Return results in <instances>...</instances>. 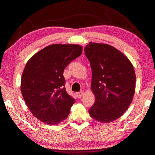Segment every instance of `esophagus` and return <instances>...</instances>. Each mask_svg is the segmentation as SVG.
Segmentation results:
<instances>
[{
	"label": "esophagus",
	"instance_id": "obj_1",
	"mask_svg": "<svg viewBox=\"0 0 155 155\" xmlns=\"http://www.w3.org/2000/svg\"><path fill=\"white\" fill-rule=\"evenodd\" d=\"M84 94V92H83V91H81L80 92H77V93H76V95H77V97H78V98H81V97L83 96V95Z\"/></svg>",
	"mask_w": 155,
	"mask_h": 155
}]
</instances>
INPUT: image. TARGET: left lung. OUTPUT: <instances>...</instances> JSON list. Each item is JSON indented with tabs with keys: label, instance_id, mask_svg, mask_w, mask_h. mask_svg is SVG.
I'll return each mask as SVG.
<instances>
[{
	"label": "left lung",
	"instance_id": "1",
	"mask_svg": "<svg viewBox=\"0 0 155 155\" xmlns=\"http://www.w3.org/2000/svg\"><path fill=\"white\" fill-rule=\"evenodd\" d=\"M85 54L92 70L91 88L95 101L89 112L102 123L116 120L125 113L136 89L133 65L119 50L107 44L90 43Z\"/></svg>",
	"mask_w": 155,
	"mask_h": 155
}]
</instances>
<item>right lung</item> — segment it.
I'll list each match as a JSON object with an SVG mask.
<instances>
[{"label":"right lung","mask_w":155,"mask_h":155,"mask_svg":"<svg viewBox=\"0 0 155 155\" xmlns=\"http://www.w3.org/2000/svg\"><path fill=\"white\" fill-rule=\"evenodd\" d=\"M78 45L53 44L28 61L21 79L22 96L36 119L57 125L68 117L75 100L67 94L64 70L81 55Z\"/></svg>","instance_id":"right-lung-1"}]
</instances>
